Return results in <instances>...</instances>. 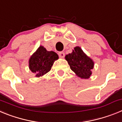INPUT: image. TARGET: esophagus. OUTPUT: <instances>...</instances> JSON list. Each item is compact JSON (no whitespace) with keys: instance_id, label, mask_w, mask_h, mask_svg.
I'll return each mask as SVG.
<instances>
[{"instance_id":"obj_1","label":"esophagus","mask_w":122,"mask_h":122,"mask_svg":"<svg viewBox=\"0 0 122 122\" xmlns=\"http://www.w3.org/2000/svg\"><path fill=\"white\" fill-rule=\"evenodd\" d=\"M59 56L60 58H63L65 57V53L63 52H60L59 53Z\"/></svg>"}]
</instances>
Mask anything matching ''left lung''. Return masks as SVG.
<instances>
[{
  "mask_svg": "<svg viewBox=\"0 0 122 122\" xmlns=\"http://www.w3.org/2000/svg\"><path fill=\"white\" fill-rule=\"evenodd\" d=\"M65 59L67 60L71 70L78 77L81 79H89L92 75L94 62L83 52L80 47H75L71 53L65 56Z\"/></svg>",
  "mask_w": 122,
  "mask_h": 122,
  "instance_id": "obj_1",
  "label": "left lung"
}]
</instances>
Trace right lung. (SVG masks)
<instances>
[{
    "label": "right lung",
    "mask_w": 122,
    "mask_h": 122,
    "mask_svg": "<svg viewBox=\"0 0 122 122\" xmlns=\"http://www.w3.org/2000/svg\"><path fill=\"white\" fill-rule=\"evenodd\" d=\"M58 59L59 56L55 52L48 51L40 46L29 59V69L36 77H40L51 70L55 60Z\"/></svg>",
    "instance_id": "right-lung-1"
}]
</instances>
